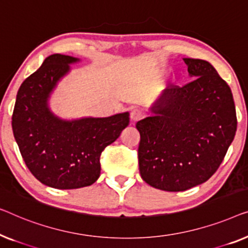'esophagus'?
Wrapping results in <instances>:
<instances>
[{
  "label": "esophagus",
  "instance_id": "obj_1",
  "mask_svg": "<svg viewBox=\"0 0 248 248\" xmlns=\"http://www.w3.org/2000/svg\"><path fill=\"white\" fill-rule=\"evenodd\" d=\"M130 118H131V120L134 121V123H136V121H139L140 119H142V118H144V113H142L140 110L134 109L130 113Z\"/></svg>",
  "mask_w": 248,
  "mask_h": 248
}]
</instances>
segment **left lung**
Masks as SVG:
<instances>
[{
  "instance_id": "1",
  "label": "left lung",
  "mask_w": 248,
  "mask_h": 248,
  "mask_svg": "<svg viewBox=\"0 0 248 248\" xmlns=\"http://www.w3.org/2000/svg\"><path fill=\"white\" fill-rule=\"evenodd\" d=\"M195 78L166 89L152 111L138 121L139 172L156 189L177 192L205 182L224 160L237 130L229 85L214 66L184 58Z\"/></svg>"
}]
</instances>
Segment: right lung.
Returning <instances> with one entry per match:
<instances>
[{"mask_svg":"<svg viewBox=\"0 0 248 248\" xmlns=\"http://www.w3.org/2000/svg\"><path fill=\"white\" fill-rule=\"evenodd\" d=\"M78 59L54 54L24 79L16 94L12 130L32 175L55 189H78L99 179L101 153L119 137L129 113L75 121L58 119L47 107L56 83Z\"/></svg>","mask_w":248,"mask_h":248,"instance_id":"add662e5","label":"right lung"}]
</instances>
